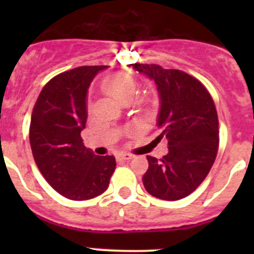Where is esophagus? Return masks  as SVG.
<instances>
[{"instance_id":"34e87169","label":"esophagus","mask_w":254,"mask_h":254,"mask_svg":"<svg viewBox=\"0 0 254 254\" xmlns=\"http://www.w3.org/2000/svg\"><path fill=\"white\" fill-rule=\"evenodd\" d=\"M118 158L121 159V160H131L132 158H133V155H131V154H127V152H122V154H120L118 155Z\"/></svg>"}]
</instances>
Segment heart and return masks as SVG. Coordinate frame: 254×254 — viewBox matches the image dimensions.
Listing matches in <instances>:
<instances>
[{
    "label": "heart",
    "instance_id": "1",
    "mask_svg": "<svg viewBox=\"0 0 254 254\" xmlns=\"http://www.w3.org/2000/svg\"><path fill=\"white\" fill-rule=\"evenodd\" d=\"M103 89L105 93L116 98L117 100L123 102L126 99H132L136 93V82L133 78L125 73H114L105 78Z\"/></svg>",
    "mask_w": 254,
    "mask_h": 254
}]
</instances>
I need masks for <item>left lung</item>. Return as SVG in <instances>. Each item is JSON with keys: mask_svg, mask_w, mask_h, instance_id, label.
Masks as SVG:
<instances>
[{"mask_svg": "<svg viewBox=\"0 0 254 254\" xmlns=\"http://www.w3.org/2000/svg\"><path fill=\"white\" fill-rule=\"evenodd\" d=\"M129 67L155 82L159 93L156 126L159 140H168V154L158 160L146 156L145 190L167 201L185 198L198 187L210 172L219 147L216 108L205 86L179 69L159 64H133Z\"/></svg>", "mask_w": 254, "mask_h": 254, "instance_id": "1", "label": "left lung"}]
</instances>
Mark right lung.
<instances>
[{"mask_svg": "<svg viewBox=\"0 0 254 254\" xmlns=\"http://www.w3.org/2000/svg\"><path fill=\"white\" fill-rule=\"evenodd\" d=\"M107 66H81L47 82L33 109L30 146L35 164L58 193L73 201L99 196L116 169L114 156H98L84 146L87 90Z\"/></svg>", "mask_w": 254, "mask_h": 254, "instance_id": "add662e5", "label": "right lung"}]
</instances>
